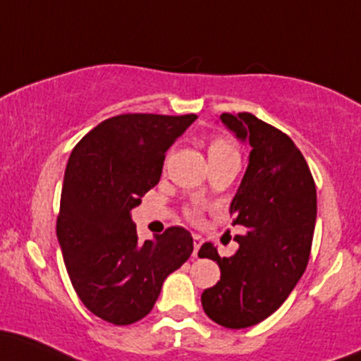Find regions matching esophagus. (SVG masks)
I'll list each match as a JSON object with an SVG mask.
<instances>
[{
  "mask_svg": "<svg viewBox=\"0 0 361 361\" xmlns=\"http://www.w3.org/2000/svg\"><path fill=\"white\" fill-rule=\"evenodd\" d=\"M202 243H204V240H202V236L193 235V257L199 255V250H200Z\"/></svg>",
  "mask_w": 361,
  "mask_h": 361,
  "instance_id": "34e87169",
  "label": "esophagus"
}]
</instances>
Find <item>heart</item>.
Wrapping results in <instances>:
<instances>
[{
    "instance_id": "heart-1",
    "label": "heart",
    "mask_w": 361,
    "mask_h": 361,
    "mask_svg": "<svg viewBox=\"0 0 361 361\" xmlns=\"http://www.w3.org/2000/svg\"><path fill=\"white\" fill-rule=\"evenodd\" d=\"M207 152H209V159H211V157L223 156V154H228V152H235V149H233L231 144H229V142H226L224 138H214L211 144H209ZM188 216L192 217V219H197V217L200 216V209L192 207L188 211Z\"/></svg>"
}]
</instances>
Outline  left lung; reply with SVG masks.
Here are the masks:
<instances>
[{
  "mask_svg": "<svg viewBox=\"0 0 361 361\" xmlns=\"http://www.w3.org/2000/svg\"><path fill=\"white\" fill-rule=\"evenodd\" d=\"M221 121L252 147L247 171L229 212L240 248L221 259L209 241L199 257L217 262L221 279L202 293L209 319L245 329L272 315L303 276L317 219V190L303 154L286 133L250 113L221 114Z\"/></svg>",
  "mask_w": 361,
  "mask_h": 361,
  "instance_id": "8db88e82",
  "label": "left lung"
}]
</instances>
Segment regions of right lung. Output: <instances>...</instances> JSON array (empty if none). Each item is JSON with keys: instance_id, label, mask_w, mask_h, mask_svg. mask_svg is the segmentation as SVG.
I'll list each match as a JSON object with an SVG mask.
<instances>
[{"instance_id": "right-lung-1", "label": "right lung", "mask_w": 361, "mask_h": 361, "mask_svg": "<svg viewBox=\"0 0 361 361\" xmlns=\"http://www.w3.org/2000/svg\"><path fill=\"white\" fill-rule=\"evenodd\" d=\"M197 114H120L99 123L66 164L56 235L82 303L114 326L144 319L193 252L181 226L138 241L132 209L161 180L168 149Z\"/></svg>"}]
</instances>
